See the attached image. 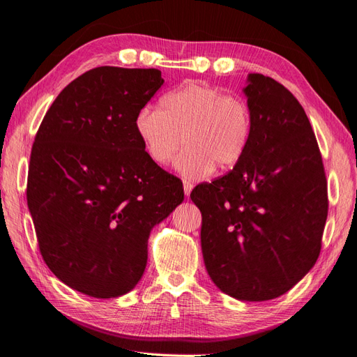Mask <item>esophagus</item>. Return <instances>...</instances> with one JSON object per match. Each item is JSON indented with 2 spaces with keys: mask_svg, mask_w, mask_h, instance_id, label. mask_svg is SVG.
Returning <instances> with one entry per match:
<instances>
[{
  "mask_svg": "<svg viewBox=\"0 0 357 357\" xmlns=\"http://www.w3.org/2000/svg\"><path fill=\"white\" fill-rule=\"evenodd\" d=\"M191 190H192V184H191V182H190V181H184V192H185L187 197L190 196Z\"/></svg>",
  "mask_w": 357,
  "mask_h": 357,
  "instance_id": "esophagus-1",
  "label": "esophagus"
}]
</instances>
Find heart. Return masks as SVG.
Returning <instances> with one entry per match:
<instances>
[{
    "label": "heart",
    "instance_id": "1",
    "mask_svg": "<svg viewBox=\"0 0 357 357\" xmlns=\"http://www.w3.org/2000/svg\"><path fill=\"white\" fill-rule=\"evenodd\" d=\"M136 133L149 158L169 165L182 146L176 170L188 179L235 167L252 137V114L242 97L221 88L188 82L160 100V109L145 107L136 116ZM185 139H182L181 137Z\"/></svg>",
    "mask_w": 357,
    "mask_h": 357
}]
</instances>
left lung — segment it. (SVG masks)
Returning <instances> with one entry per match:
<instances>
[{
  "label": "left lung",
  "mask_w": 357,
  "mask_h": 357,
  "mask_svg": "<svg viewBox=\"0 0 357 357\" xmlns=\"http://www.w3.org/2000/svg\"><path fill=\"white\" fill-rule=\"evenodd\" d=\"M247 154L211 184L191 191L202 212V252L213 284L238 301L281 296L319 259L328 182L310 119L290 91L251 73Z\"/></svg>",
  "instance_id": "left-lung-1"
}]
</instances>
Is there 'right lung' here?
<instances>
[{"label":"right lung","mask_w":357,"mask_h":357,"mask_svg":"<svg viewBox=\"0 0 357 357\" xmlns=\"http://www.w3.org/2000/svg\"><path fill=\"white\" fill-rule=\"evenodd\" d=\"M165 84L157 68L97 67L68 84L34 139L26 200L47 268L91 298L133 290L152 227L184 200L152 161L136 116Z\"/></svg>","instance_id":"right-lung-1"}]
</instances>
